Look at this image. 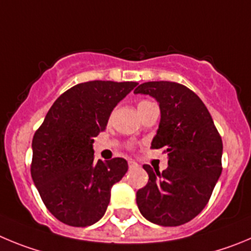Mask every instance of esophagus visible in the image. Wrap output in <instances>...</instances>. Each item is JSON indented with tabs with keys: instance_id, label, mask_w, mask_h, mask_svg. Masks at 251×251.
Here are the masks:
<instances>
[{
	"instance_id": "obj_1",
	"label": "esophagus",
	"mask_w": 251,
	"mask_h": 251,
	"mask_svg": "<svg viewBox=\"0 0 251 251\" xmlns=\"http://www.w3.org/2000/svg\"><path fill=\"white\" fill-rule=\"evenodd\" d=\"M137 166V162H135L134 160H128V168L130 169H134Z\"/></svg>"
}]
</instances>
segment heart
I'll use <instances>...</instances> for the list:
<instances>
[{
    "instance_id": "b5f03b06",
    "label": "heart",
    "mask_w": 251,
    "mask_h": 251,
    "mask_svg": "<svg viewBox=\"0 0 251 251\" xmlns=\"http://www.w3.org/2000/svg\"><path fill=\"white\" fill-rule=\"evenodd\" d=\"M149 103H151V102H149V101H141V102H140L139 105H137V109H140V107H142V106L149 105Z\"/></svg>"
}]
</instances>
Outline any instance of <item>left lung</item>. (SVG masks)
<instances>
[{
    "label": "left lung",
    "mask_w": 251,
    "mask_h": 251,
    "mask_svg": "<svg viewBox=\"0 0 251 251\" xmlns=\"http://www.w3.org/2000/svg\"><path fill=\"white\" fill-rule=\"evenodd\" d=\"M135 94L159 103L160 124L151 148H164L169 165L162 173L144 165L149 181L136 193L137 206L153 224L182 225L201 213L213 194L221 175L223 141L206 106L184 85L151 81Z\"/></svg>",
    "instance_id": "obj_1"
}]
</instances>
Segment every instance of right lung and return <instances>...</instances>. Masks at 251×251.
Listing matches in <instances>:
<instances>
[{
    "instance_id": "right-lung-1",
    "label": "right lung",
    "mask_w": 251,
    "mask_h": 251,
    "mask_svg": "<svg viewBox=\"0 0 251 251\" xmlns=\"http://www.w3.org/2000/svg\"><path fill=\"white\" fill-rule=\"evenodd\" d=\"M137 82L89 81L53 102L32 140L31 176L42 201L56 219L90 226L106 213L111 187L127 171V161L94 160V139L111 111Z\"/></svg>"
}]
</instances>
